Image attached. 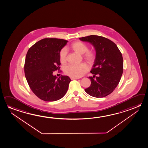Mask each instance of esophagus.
<instances>
[{
	"label": "esophagus",
	"mask_w": 148,
	"mask_h": 148,
	"mask_svg": "<svg viewBox=\"0 0 148 148\" xmlns=\"http://www.w3.org/2000/svg\"><path fill=\"white\" fill-rule=\"evenodd\" d=\"M71 80H77V79H79V78H78V77H71Z\"/></svg>",
	"instance_id": "obj_1"
}]
</instances>
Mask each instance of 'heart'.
Instances as JSON below:
<instances>
[{
	"label": "heart",
	"instance_id": "1",
	"mask_svg": "<svg viewBox=\"0 0 148 148\" xmlns=\"http://www.w3.org/2000/svg\"><path fill=\"white\" fill-rule=\"evenodd\" d=\"M69 48L78 54L84 53L83 57L85 61L89 64H92L96 59V53L92 50H88V47L84 42L77 41L71 44ZM59 60L61 63L66 61V51L62 49L59 53ZM88 71V66L86 64L81 63L77 65H69L64 68V73L71 77H79Z\"/></svg>",
	"mask_w": 148,
	"mask_h": 148
}]
</instances>
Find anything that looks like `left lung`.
<instances>
[{"instance_id":"left-lung-1","label":"left lung","mask_w":148,"mask_h":148,"mask_svg":"<svg viewBox=\"0 0 148 148\" xmlns=\"http://www.w3.org/2000/svg\"><path fill=\"white\" fill-rule=\"evenodd\" d=\"M88 42L96 51V59L89 77L91 84L85 91L96 98L107 96L119 84L123 70L122 54L117 45L112 40L98 35H91L79 38Z\"/></svg>"}]
</instances>
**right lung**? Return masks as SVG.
I'll use <instances>...</instances> for the list:
<instances>
[{"label":"right lung","instance_id":"add662e5","mask_svg":"<svg viewBox=\"0 0 148 148\" xmlns=\"http://www.w3.org/2000/svg\"><path fill=\"white\" fill-rule=\"evenodd\" d=\"M67 42L62 39L44 38L27 52L24 67L26 80L33 93L44 101L58 100L67 92L69 77L53 75V71L60 68L59 53Z\"/></svg>","mask_w":148,"mask_h":148}]
</instances>
